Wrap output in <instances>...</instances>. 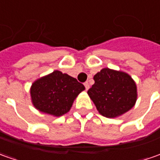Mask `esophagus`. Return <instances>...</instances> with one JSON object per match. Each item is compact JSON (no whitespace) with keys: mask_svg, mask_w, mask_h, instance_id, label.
<instances>
[{"mask_svg":"<svg viewBox=\"0 0 160 160\" xmlns=\"http://www.w3.org/2000/svg\"><path fill=\"white\" fill-rule=\"evenodd\" d=\"M84 86H85V88H86V89H87V90L89 88V83L88 82V81H87V82H85Z\"/></svg>","mask_w":160,"mask_h":160,"instance_id":"1","label":"esophagus"}]
</instances>
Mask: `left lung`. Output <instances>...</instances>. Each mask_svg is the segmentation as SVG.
<instances>
[{"mask_svg": "<svg viewBox=\"0 0 160 160\" xmlns=\"http://www.w3.org/2000/svg\"><path fill=\"white\" fill-rule=\"evenodd\" d=\"M88 94L101 115L117 117L130 110L137 101V87L129 74L104 68L94 76Z\"/></svg>", "mask_w": 160, "mask_h": 160, "instance_id": "1", "label": "left lung"}]
</instances>
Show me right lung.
I'll return each instance as SVG.
<instances>
[{"label":"right lung","instance_id":"add662e5","mask_svg":"<svg viewBox=\"0 0 160 160\" xmlns=\"http://www.w3.org/2000/svg\"><path fill=\"white\" fill-rule=\"evenodd\" d=\"M85 89L75 78L59 71L36 80L30 89L36 108L46 114L60 117L70 110L77 95Z\"/></svg>","mask_w":160,"mask_h":160}]
</instances>
